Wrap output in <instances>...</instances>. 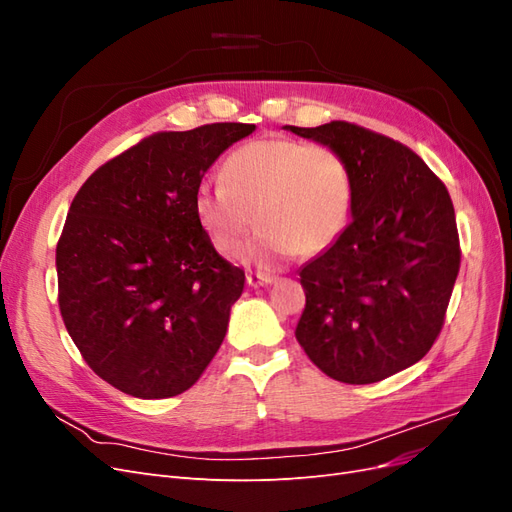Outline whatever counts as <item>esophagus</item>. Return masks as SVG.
Wrapping results in <instances>:
<instances>
[{
	"instance_id": "1",
	"label": "esophagus",
	"mask_w": 512,
	"mask_h": 512,
	"mask_svg": "<svg viewBox=\"0 0 512 512\" xmlns=\"http://www.w3.org/2000/svg\"><path fill=\"white\" fill-rule=\"evenodd\" d=\"M275 282L273 275H267V273H247V284H250L252 288H260V286H269Z\"/></svg>"
}]
</instances>
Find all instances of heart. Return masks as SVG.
Here are the masks:
<instances>
[{"label": "heart", "mask_w": 512, "mask_h": 512, "mask_svg": "<svg viewBox=\"0 0 512 512\" xmlns=\"http://www.w3.org/2000/svg\"><path fill=\"white\" fill-rule=\"evenodd\" d=\"M224 185H200L194 218L211 245L235 254L252 226L256 237L239 258L273 269L294 252L312 258L331 247L352 213V175L331 147L267 136L237 147L222 164Z\"/></svg>", "instance_id": "b5f03b06"}]
</instances>
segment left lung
<instances>
[{
	"mask_svg": "<svg viewBox=\"0 0 512 512\" xmlns=\"http://www.w3.org/2000/svg\"><path fill=\"white\" fill-rule=\"evenodd\" d=\"M284 130L335 149L352 175L350 224L299 271L297 342L333 380L371 384L421 361L459 273L455 209L431 168L348 121Z\"/></svg>",
	"mask_w": 512,
	"mask_h": 512,
	"instance_id": "8db88e82",
	"label": "left lung"
}]
</instances>
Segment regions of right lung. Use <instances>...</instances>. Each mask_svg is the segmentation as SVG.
Returning a JSON list of instances; mask_svg holds the SVG:
<instances>
[{
  "label": "right lung",
  "instance_id": "add662e5",
  "mask_svg": "<svg viewBox=\"0 0 512 512\" xmlns=\"http://www.w3.org/2000/svg\"><path fill=\"white\" fill-rule=\"evenodd\" d=\"M252 123L158 132L74 196L55 254L59 309L87 365L121 393L175 397L220 350L245 273L196 224L209 166Z\"/></svg>",
  "mask_w": 512,
  "mask_h": 512
}]
</instances>
